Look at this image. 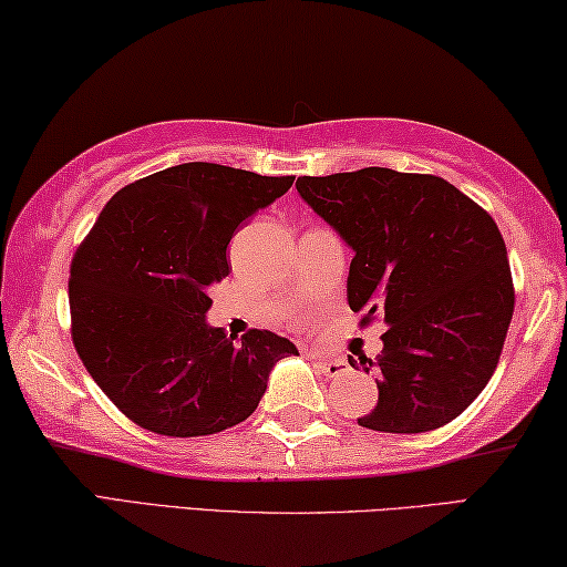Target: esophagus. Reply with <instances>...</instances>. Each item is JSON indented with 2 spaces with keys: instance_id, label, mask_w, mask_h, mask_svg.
Instances as JSON below:
<instances>
[{
  "instance_id": "obj_1",
  "label": "esophagus",
  "mask_w": 567,
  "mask_h": 567,
  "mask_svg": "<svg viewBox=\"0 0 567 567\" xmlns=\"http://www.w3.org/2000/svg\"><path fill=\"white\" fill-rule=\"evenodd\" d=\"M313 363L319 365L323 375H329V379H339L346 371H349V363L343 359H333V355H313Z\"/></svg>"
}]
</instances>
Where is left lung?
Masks as SVG:
<instances>
[{"instance_id":"left-lung-1","label":"left lung","mask_w":567,"mask_h":567,"mask_svg":"<svg viewBox=\"0 0 567 567\" xmlns=\"http://www.w3.org/2000/svg\"><path fill=\"white\" fill-rule=\"evenodd\" d=\"M296 188L353 251L351 311L389 326L375 361L361 359L375 375L379 403L359 425L425 433L458 419L491 381L513 319L498 226L431 174L369 166L299 176Z\"/></svg>"}]
</instances>
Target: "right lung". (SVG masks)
I'll return each instance as SVG.
<instances>
[{
    "label": "right lung",
    "mask_w": 567,
    "mask_h": 567,
    "mask_svg": "<svg viewBox=\"0 0 567 567\" xmlns=\"http://www.w3.org/2000/svg\"><path fill=\"white\" fill-rule=\"evenodd\" d=\"M291 184L192 162L109 198L74 254L69 309L79 359L126 419L176 439L226 431L256 411L274 365L299 355L284 336L238 339L206 321L236 228Z\"/></svg>",
    "instance_id": "right-lung-1"
}]
</instances>
